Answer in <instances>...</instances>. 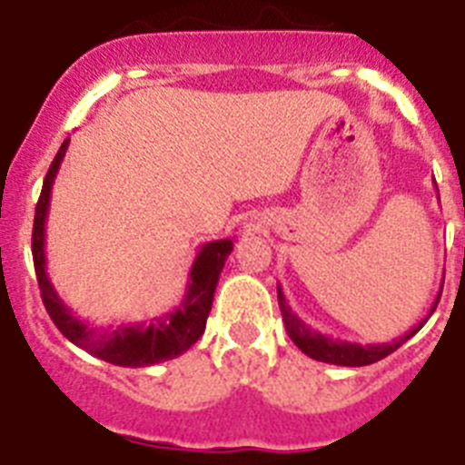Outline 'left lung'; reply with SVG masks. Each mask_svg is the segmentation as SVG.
Wrapping results in <instances>:
<instances>
[{
  "mask_svg": "<svg viewBox=\"0 0 465 465\" xmlns=\"http://www.w3.org/2000/svg\"><path fill=\"white\" fill-rule=\"evenodd\" d=\"M440 293H442V289H440ZM440 293L435 295V302L430 305L429 314H426L424 319L417 323V326L410 328L405 335L391 340V342L359 344V342H344V340H332V338H328V335H323V332H319V331H314V328L307 326V323L302 322L298 314H293V310H291L289 302H286V295H283L282 286H277L279 310H282L283 326H286V332H289V338L295 342V347H298L302 354L310 356V359L322 361V363L347 365V368H361V365L377 363V361H381V359H386L389 354H393L398 347H402V344L408 342L412 335H417V332L421 331V326L429 322V316L433 314V310L438 307Z\"/></svg>",
  "mask_w": 465,
  "mask_h": 465,
  "instance_id": "8db88e82",
  "label": "left lung"
}]
</instances>
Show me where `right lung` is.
I'll return each mask as SVG.
<instances>
[{"instance_id": "add662e5", "label": "right lung", "mask_w": 465, "mask_h": 465, "mask_svg": "<svg viewBox=\"0 0 465 465\" xmlns=\"http://www.w3.org/2000/svg\"><path fill=\"white\" fill-rule=\"evenodd\" d=\"M67 146L69 139H64L55 160L51 163L46 179H44V188H41L35 212V230H32V258H35L36 282H39L41 300L46 305L48 316L69 342L106 363L121 365V368H143V365H155L182 356L203 338L221 270L232 252V237L213 240L200 246L191 272H188L186 293L176 310L155 316L149 323H121V326L97 328L84 322L57 295L46 270V219L48 207H51V191L60 163L67 153Z\"/></svg>"}]
</instances>
